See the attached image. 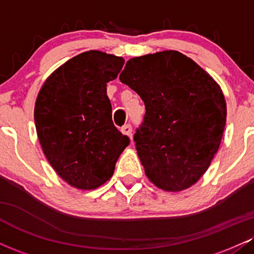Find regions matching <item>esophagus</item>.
<instances>
[{
	"label": "esophagus",
	"instance_id": "obj_1",
	"mask_svg": "<svg viewBox=\"0 0 254 254\" xmlns=\"http://www.w3.org/2000/svg\"><path fill=\"white\" fill-rule=\"evenodd\" d=\"M121 131L124 133V135H127V136H129V137L132 136V127H131L130 124L124 125V127H122Z\"/></svg>",
	"mask_w": 254,
	"mask_h": 254
}]
</instances>
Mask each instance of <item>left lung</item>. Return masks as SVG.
<instances>
[{
	"label": "left lung",
	"instance_id": "left-lung-1",
	"mask_svg": "<svg viewBox=\"0 0 254 254\" xmlns=\"http://www.w3.org/2000/svg\"><path fill=\"white\" fill-rule=\"evenodd\" d=\"M119 80L144 102L133 140L148 179L167 191L196 183L224 135L227 110L218 82L177 51L132 58Z\"/></svg>",
	"mask_w": 254,
	"mask_h": 254
}]
</instances>
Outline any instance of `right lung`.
I'll use <instances>...</instances> for the list:
<instances>
[{
    "mask_svg": "<svg viewBox=\"0 0 254 254\" xmlns=\"http://www.w3.org/2000/svg\"><path fill=\"white\" fill-rule=\"evenodd\" d=\"M121 57L88 51L66 61L46 79L34 121L46 158L72 187L90 190L114 175L127 136L112 122L106 82L117 78Z\"/></svg>",
    "mask_w": 254,
    "mask_h": 254,
    "instance_id": "1",
    "label": "right lung"
}]
</instances>
